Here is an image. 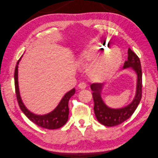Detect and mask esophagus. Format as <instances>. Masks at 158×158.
Returning a JSON list of instances; mask_svg holds the SVG:
<instances>
[{"instance_id": "34e87169", "label": "esophagus", "mask_w": 158, "mask_h": 158, "mask_svg": "<svg viewBox=\"0 0 158 158\" xmlns=\"http://www.w3.org/2000/svg\"><path fill=\"white\" fill-rule=\"evenodd\" d=\"M86 86L87 85L85 83H84V82H80V83L78 84V87L80 89H84L86 87Z\"/></svg>"}]
</instances>
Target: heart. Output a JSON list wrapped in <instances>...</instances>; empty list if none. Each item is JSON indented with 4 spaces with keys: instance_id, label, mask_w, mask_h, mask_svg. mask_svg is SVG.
I'll return each instance as SVG.
<instances>
[{
    "instance_id": "1",
    "label": "heart",
    "mask_w": 158,
    "mask_h": 158,
    "mask_svg": "<svg viewBox=\"0 0 158 158\" xmlns=\"http://www.w3.org/2000/svg\"><path fill=\"white\" fill-rule=\"evenodd\" d=\"M109 48V44L98 43L90 46L81 54L83 60L87 63L92 62L87 66L86 72L88 77L94 81L102 82L110 79L121 65V52L116 49L107 51Z\"/></svg>"
}]
</instances>
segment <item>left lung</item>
Masks as SVG:
<instances>
[{"label":"left lung","instance_id":"1","mask_svg":"<svg viewBox=\"0 0 158 158\" xmlns=\"http://www.w3.org/2000/svg\"><path fill=\"white\" fill-rule=\"evenodd\" d=\"M138 75L136 94L132 102L125 107L114 109L108 107L102 100L101 91L103 87L102 83H93L91 85L95 116L100 123L107 127H113L121 124L129 119L138 107L142 96V71L140 60L135 52L129 48L128 60L125 62L123 68L131 67Z\"/></svg>","mask_w":158,"mask_h":158}]
</instances>
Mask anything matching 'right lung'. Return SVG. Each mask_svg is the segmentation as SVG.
Instances as JSON below:
<instances>
[{
  "instance_id": "obj_1",
  "label": "right lung",
  "mask_w": 158,
  "mask_h": 158,
  "mask_svg": "<svg viewBox=\"0 0 158 158\" xmlns=\"http://www.w3.org/2000/svg\"><path fill=\"white\" fill-rule=\"evenodd\" d=\"M21 58L22 56L20 58L17 63L14 73L15 87L17 102L20 109L29 118V119L31 120L32 122H33L36 125L41 127L42 128L48 129L50 130L60 128V127H62L66 123L67 119H68V102L70 98L75 93V89H73L67 93L58 104V106L56 107V109L53 111L50 112V113L43 116L36 115L35 114H33L32 112L29 111L24 106L20 96L18 84V65Z\"/></svg>"
}]
</instances>
